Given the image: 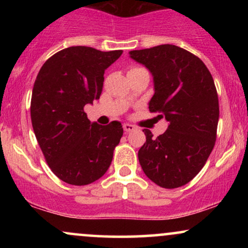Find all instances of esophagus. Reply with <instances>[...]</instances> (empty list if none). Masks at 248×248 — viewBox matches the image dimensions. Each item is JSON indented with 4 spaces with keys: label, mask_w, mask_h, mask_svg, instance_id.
Masks as SVG:
<instances>
[{
    "label": "esophagus",
    "mask_w": 248,
    "mask_h": 248,
    "mask_svg": "<svg viewBox=\"0 0 248 248\" xmlns=\"http://www.w3.org/2000/svg\"><path fill=\"white\" fill-rule=\"evenodd\" d=\"M124 132H126V133H129V132H133V130L135 129V127H134L133 124H124Z\"/></svg>",
    "instance_id": "1"
}]
</instances>
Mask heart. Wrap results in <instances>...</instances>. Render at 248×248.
<instances>
[{
    "label": "heart",
    "instance_id": "b5f03b06",
    "mask_svg": "<svg viewBox=\"0 0 248 248\" xmlns=\"http://www.w3.org/2000/svg\"><path fill=\"white\" fill-rule=\"evenodd\" d=\"M132 70H133V69H132Z\"/></svg>",
    "mask_w": 248,
    "mask_h": 248
}]
</instances>
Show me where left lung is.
I'll return each instance as SVG.
<instances>
[{
  "label": "left lung",
  "instance_id": "8db88e82",
  "mask_svg": "<svg viewBox=\"0 0 248 248\" xmlns=\"http://www.w3.org/2000/svg\"><path fill=\"white\" fill-rule=\"evenodd\" d=\"M130 58L144 65L154 78L149 110L168 121V129L146 142L139 161L147 177L166 189L186 186L209 158L216 138L219 102L215 81L203 62L171 44L133 50Z\"/></svg>",
  "mask_w": 248,
  "mask_h": 248
}]
</instances>
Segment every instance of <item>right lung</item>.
Instances as JSON below:
<instances>
[{
	"label": "right lung",
	"mask_w": 248,
	"mask_h": 248,
	"mask_svg": "<svg viewBox=\"0 0 248 248\" xmlns=\"http://www.w3.org/2000/svg\"><path fill=\"white\" fill-rule=\"evenodd\" d=\"M121 55L122 50L71 46L50 57L39 70L31 122L45 161L65 183H93L112 163L124 128L119 121L91 124L84 107L100 98L105 70Z\"/></svg>",
	"instance_id": "obj_1"
}]
</instances>
